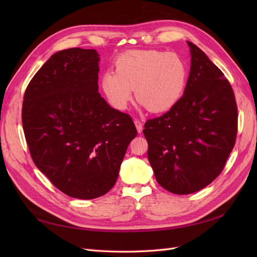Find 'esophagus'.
<instances>
[{
	"instance_id": "1",
	"label": "esophagus",
	"mask_w": 257,
	"mask_h": 257,
	"mask_svg": "<svg viewBox=\"0 0 257 257\" xmlns=\"http://www.w3.org/2000/svg\"><path fill=\"white\" fill-rule=\"evenodd\" d=\"M134 123H135V126H136V128H137L138 133H142L143 130H144L143 122H142L141 120H134Z\"/></svg>"
}]
</instances>
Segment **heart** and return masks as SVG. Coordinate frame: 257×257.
Listing matches in <instances>:
<instances>
[{"label": "heart", "mask_w": 257, "mask_h": 257, "mask_svg": "<svg viewBox=\"0 0 257 257\" xmlns=\"http://www.w3.org/2000/svg\"><path fill=\"white\" fill-rule=\"evenodd\" d=\"M115 74L103 76L102 87L109 102L125 109L135 90L137 102L152 112L173 108L183 95L189 78L186 61L177 52L134 50L115 62Z\"/></svg>", "instance_id": "heart-1"}]
</instances>
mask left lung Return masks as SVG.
Returning a JSON list of instances; mask_svg holds the SVG:
<instances>
[{
    "instance_id": "1",
    "label": "left lung",
    "mask_w": 257,
    "mask_h": 257,
    "mask_svg": "<svg viewBox=\"0 0 257 257\" xmlns=\"http://www.w3.org/2000/svg\"><path fill=\"white\" fill-rule=\"evenodd\" d=\"M188 45L191 69L182 97L144 130L155 179L179 195L206 188L221 174L238 128L230 83L203 50Z\"/></svg>"
}]
</instances>
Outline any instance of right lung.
<instances>
[{"label": "right lung", "instance_id": "add662e5", "mask_svg": "<svg viewBox=\"0 0 257 257\" xmlns=\"http://www.w3.org/2000/svg\"><path fill=\"white\" fill-rule=\"evenodd\" d=\"M99 54L58 51L30 81L22 126L37 168L66 195L93 199L110 191L137 131L127 113L98 93Z\"/></svg>", "mask_w": 257, "mask_h": 257}]
</instances>
